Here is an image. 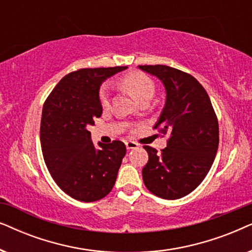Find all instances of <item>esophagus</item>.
Returning a JSON list of instances; mask_svg holds the SVG:
<instances>
[{
    "label": "esophagus",
    "instance_id": "34e87169",
    "mask_svg": "<svg viewBox=\"0 0 252 252\" xmlns=\"http://www.w3.org/2000/svg\"><path fill=\"white\" fill-rule=\"evenodd\" d=\"M126 144V148L128 150H130V149H135V148H137V146H139V144L137 143H135V142H133V141H127V142L125 143Z\"/></svg>",
    "mask_w": 252,
    "mask_h": 252
}]
</instances>
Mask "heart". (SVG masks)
Returning <instances> with one entry per match:
<instances>
[{"mask_svg":"<svg viewBox=\"0 0 252 252\" xmlns=\"http://www.w3.org/2000/svg\"><path fill=\"white\" fill-rule=\"evenodd\" d=\"M120 84L129 94L137 101L144 98H151L155 92V85L151 78L142 72H130L120 79ZM99 102L103 108H106L110 103V86L104 84L99 91Z\"/></svg>","mask_w":252,"mask_h":252,"instance_id":"b5f03b06","label":"heart"}]
</instances>
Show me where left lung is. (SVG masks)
<instances>
[{"label": "left lung", "instance_id": "8db88e82", "mask_svg": "<svg viewBox=\"0 0 252 252\" xmlns=\"http://www.w3.org/2000/svg\"><path fill=\"white\" fill-rule=\"evenodd\" d=\"M166 92L165 105L154 128L170 133L167 146H144L149 160L142 168L148 190L165 199L184 197L204 180L219 144V126L208 93L192 77L166 65H140Z\"/></svg>", "mask_w": 252, "mask_h": 252}]
</instances>
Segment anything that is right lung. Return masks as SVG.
Here are the masks:
<instances>
[{
    "label": "right lung",
    "mask_w": 252,
    "mask_h": 252,
    "mask_svg": "<svg viewBox=\"0 0 252 252\" xmlns=\"http://www.w3.org/2000/svg\"><path fill=\"white\" fill-rule=\"evenodd\" d=\"M127 66L81 68L65 75L44 102L40 140L51 177L64 192L81 202L111 191L126 154L122 141L96 147L88 127L102 115L103 81Z\"/></svg>",
    "instance_id": "add662e5"
}]
</instances>
